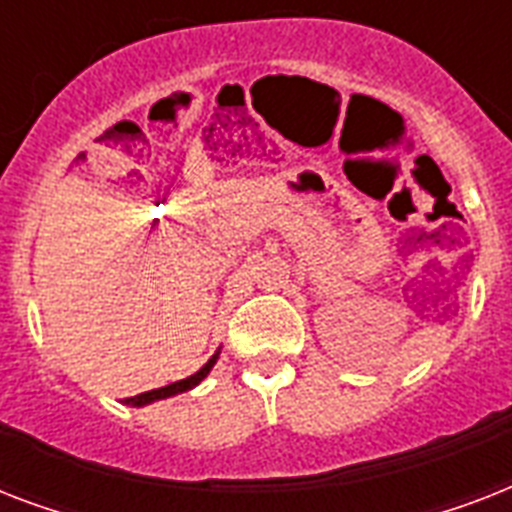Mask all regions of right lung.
Here are the masks:
<instances>
[{
    "instance_id": "right-lung-1",
    "label": "right lung",
    "mask_w": 512,
    "mask_h": 512,
    "mask_svg": "<svg viewBox=\"0 0 512 512\" xmlns=\"http://www.w3.org/2000/svg\"><path fill=\"white\" fill-rule=\"evenodd\" d=\"M217 356H220V350H217L215 356L209 358L207 364L201 366L199 372L191 374V377H185V380H177L172 382V385H164V388H156V390H148V393H140V396H132V398H124V404L130 406H146V404H154V401H162V398H170V396H177V393H185V390L196 388L204 377L209 374V369L215 366Z\"/></svg>"
}]
</instances>
